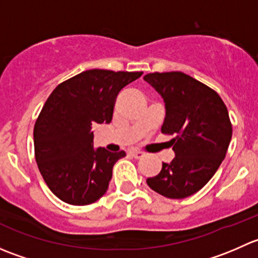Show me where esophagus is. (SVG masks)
<instances>
[{
    "instance_id": "obj_1",
    "label": "esophagus",
    "mask_w": 258,
    "mask_h": 258,
    "mask_svg": "<svg viewBox=\"0 0 258 258\" xmlns=\"http://www.w3.org/2000/svg\"><path fill=\"white\" fill-rule=\"evenodd\" d=\"M130 155H131L134 158H137V160L144 157V153L140 152V151H131V152H130Z\"/></svg>"
}]
</instances>
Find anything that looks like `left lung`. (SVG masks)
Instances as JSON below:
<instances>
[{
    "mask_svg": "<svg viewBox=\"0 0 258 258\" xmlns=\"http://www.w3.org/2000/svg\"><path fill=\"white\" fill-rule=\"evenodd\" d=\"M163 98L161 132L175 158L147 178L150 188L167 199H184L202 188L218 170L232 137L228 111L217 92L183 72H155L144 77Z\"/></svg>",
    "mask_w": 258,
    "mask_h": 258,
    "instance_id": "obj_1",
    "label": "left lung"
}]
</instances>
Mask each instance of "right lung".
<instances>
[{"label":"right lung","mask_w":258,"mask_h":258,"mask_svg":"<svg viewBox=\"0 0 258 258\" xmlns=\"http://www.w3.org/2000/svg\"><path fill=\"white\" fill-rule=\"evenodd\" d=\"M144 72L88 70L59 83L33 130L38 170L59 200L85 206L106 194L114 163L126 152L93 147L92 126L110 123L119 91Z\"/></svg>","instance_id":"add662e5"}]
</instances>
